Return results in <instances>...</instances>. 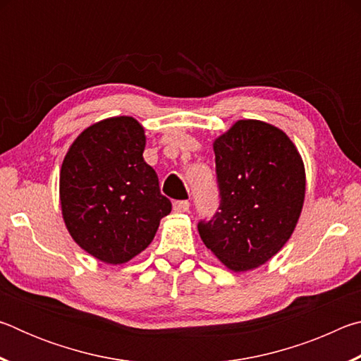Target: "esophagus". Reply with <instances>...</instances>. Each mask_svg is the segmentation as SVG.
Masks as SVG:
<instances>
[{
    "label": "esophagus",
    "mask_w": 361,
    "mask_h": 361,
    "mask_svg": "<svg viewBox=\"0 0 361 361\" xmlns=\"http://www.w3.org/2000/svg\"><path fill=\"white\" fill-rule=\"evenodd\" d=\"M173 210L176 213H186L189 210V200H175Z\"/></svg>",
    "instance_id": "obj_1"
}]
</instances>
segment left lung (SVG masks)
Wrapping results in <instances>:
<instances>
[{
	"instance_id": "obj_1",
	"label": "left lung",
	"mask_w": 361,
	"mask_h": 361,
	"mask_svg": "<svg viewBox=\"0 0 361 361\" xmlns=\"http://www.w3.org/2000/svg\"><path fill=\"white\" fill-rule=\"evenodd\" d=\"M219 212L197 224L205 247L234 272L262 266L295 231L305 195V170L279 127L237 121L213 142Z\"/></svg>"
}]
</instances>
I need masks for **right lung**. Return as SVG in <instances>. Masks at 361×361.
<instances>
[{"label":"right lung","instance_id":"right-lung-1","mask_svg":"<svg viewBox=\"0 0 361 361\" xmlns=\"http://www.w3.org/2000/svg\"><path fill=\"white\" fill-rule=\"evenodd\" d=\"M145 129L130 116L95 122L79 133L60 170L66 229L84 252L124 264L154 239L172 204L145 162Z\"/></svg>","mask_w":361,"mask_h":361}]
</instances>
